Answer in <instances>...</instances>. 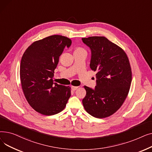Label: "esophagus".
<instances>
[{"instance_id":"1","label":"esophagus","mask_w":152,"mask_h":152,"mask_svg":"<svg viewBox=\"0 0 152 152\" xmlns=\"http://www.w3.org/2000/svg\"><path fill=\"white\" fill-rule=\"evenodd\" d=\"M78 88V86H71V89L73 91H76Z\"/></svg>"}]
</instances>
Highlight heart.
<instances>
[{
    "label": "heart",
    "mask_w": 152,
    "mask_h": 152,
    "mask_svg": "<svg viewBox=\"0 0 152 152\" xmlns=\"http://www.w3.org/2000/svg\"><path fill=\"white\" fill-rule=\"evenodd\" d=\"M80 51H85V50H84V49H82V48H81V47L76 48L75 50V52H80Z\"/></svg>",
    "instance_id": "b5f03b06"
}]
</instances>
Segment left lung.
<instances>
[{"instance_id":"1","label":"left lung","mask_w":152,"mask_h":152,"mask_svg":"<svg viewBox=\"0 0 152 152\" xmlns=\"http://www.w3.org/2000/svg\"><path fill=\"white\" fill-rule=\"evenodd\" d=\"M91 51L90 67L96 71L94 89L84 86L83 104L87 113L97 118L112 115L121 107L129 93L132 71L125 52L105 37L82 38Z\"/></svg>"}]
</instances>
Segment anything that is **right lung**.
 <instances>
[{"label": "right lung", "instance_id": "obj_1", "mask_svg": "<svg viewBox=\"0 0 152 152\" xmlns=\"http://www.w3.org/2000/svg\"><path fill=\"white\" fill-rule=\"evenodd\" d=\"M71 40L53 35L32 44L23 53L20 64L22 89L30 106L44 115L57 114L65 108L71 88L53 83L54 70L65 47Z\"/></svg>", "mask_w": 152, "mask_h": 152}]
</instances>
